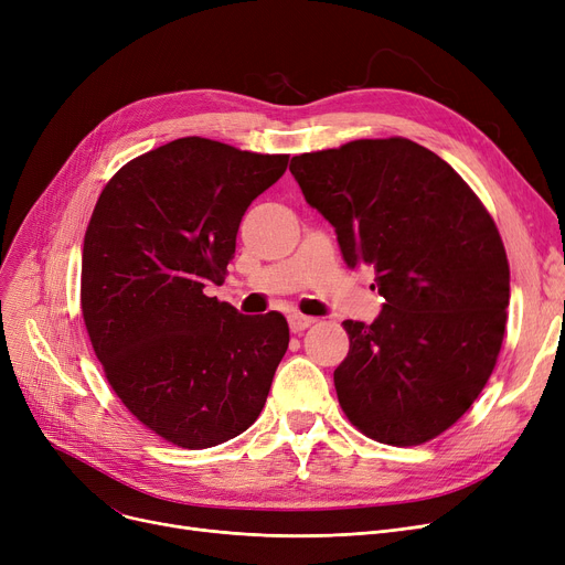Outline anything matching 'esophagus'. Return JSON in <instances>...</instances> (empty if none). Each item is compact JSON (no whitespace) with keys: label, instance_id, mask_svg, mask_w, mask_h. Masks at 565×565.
I'll use <instances>...</instances> for the list:
<instances>
[{"label":"esophagus","instance_id":"esophagus-1","mask_svg":"<svg viewBox=\"0 0 565 565\" xmlns=\"http://www.w3.org/2000/svg\"><path fill=\"white\" fill-rule=\"evenodd\" d=\"M316 322V318H311V316H302V313H290L288 316V328H290V332H305L307 328H311V324Z\"/></svg>","mask_w":565,"mask_h":565}]
</instances>
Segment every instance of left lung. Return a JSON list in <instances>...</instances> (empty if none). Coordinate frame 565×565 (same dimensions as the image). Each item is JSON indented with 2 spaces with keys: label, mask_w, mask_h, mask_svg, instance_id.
<instances>
[{
  "label": "left lung",
  "mask_w": 565,
  "mask_h": 565,
  "mask_svg": "<svg viewBox=\"0 0 565 565\" xmlns=\"http://www.w3.org/2000/svg\"><path fill=\"white\" fill-rule=\"evenodd\" d=\"M290 173L384 298L371 324L343 322L345 417L394 447L437 437L479 398L507 330L511 270L490 213L451 164L403 137L295 156Z\"/></svg>",
  "instance_id": "left-lung-1"
}]
</instances>
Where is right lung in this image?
<instances>
[{"label":"right lung","instance_id":"right-lung-1","mask_svg":"<svg viewBox=\"0 0 565 565\" xmlns=\"http://www.w3.org/2000/svg\"><path fill=\"white\" fill-rule=\"evenodd\" d=\"M288 156L173 139L118 169L82 249V316L116 396L162 439L207 449L245 433L288 348L281 313L207 298L249 203Z\"/></svg>","mask_w":565,"mask_h":565}]
</instances>
